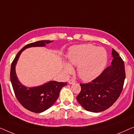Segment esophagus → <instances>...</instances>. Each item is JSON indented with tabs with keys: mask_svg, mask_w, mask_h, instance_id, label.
<instances>
[{
	"mask_svg": "<svg viewBox=\"0 0 134 134\" xmlns=\"http://www.w3.org/2000/svg\"><path fill=\"white\" fill-rule=\"evenodd\" d=\"M75 82H76V81H75V80H72V79H71V80H70L69 81V84H73L75 83Z\"/></svg>",
	"mask_w": 134,
	"mask_h": 134,
	"instance_id": "1",
	"label": "esophagus"
}]
</instances>
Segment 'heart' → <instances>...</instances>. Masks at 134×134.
Here are the masks:
<instances>
[{
    "mask_svg": "<svg viewBox=\"0 0 134 134\" xmlns=\"http://www.w3.org/2000/svg\"><path fill=\"white\" fill-rule=\"evenodd\" d=\"M71 65L77 67V73L84 81L93 80L100 74L106 65L107 53L103 47H97L91 44L72 47L68 54ZM65 72L70 73L73 68L69 63L64 64Z\"/></svg>",
    "mask_w": 134,
    "mask_h": 134,
    "instance_id": "1",
    "label": "heart"
}]
</instances>
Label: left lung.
<instances>
[{"label":"left lung","mask_w":134,"mask_h":134,"mask_svg":"<svg viewBox=\"0 0 134 134\" xmlns=\"http://www.w3.org/2000/svg\"><path fill=\"white\" fill-rule=\"evenodd\" d=\"M112 54L110 66L91 82L80 84L81 90L76 99L86 110L100 112L106 110L121 93L126 78L124 61L114 48Z\"/></svg>","instance_id":"1"}]
</instances>
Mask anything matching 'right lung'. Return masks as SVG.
I'll return each mask as SVG.
<instances>
[{
    "instance_id": "1",
    "label": "right lung",
    "mask_w": 134,
    "mask_h": 134,
    "mask_svg": "<svg viewBox=\"0 0 134 134\" xmlns=\"http://www.w3.org/2000/svg\"><path fill=\"white\" fill-rule=\"evenodd\" d=\"M52 42L53 41L44 40L27 44L18 52L11 64L10 80L16 98L24 107L35 113L42 112L50 108L58 99L61 88L67 85V82L51 81L37 87H27L19 81L15 67L20 54L26 48L32 47H44Z\"/></svg>"
}]
</instances>
